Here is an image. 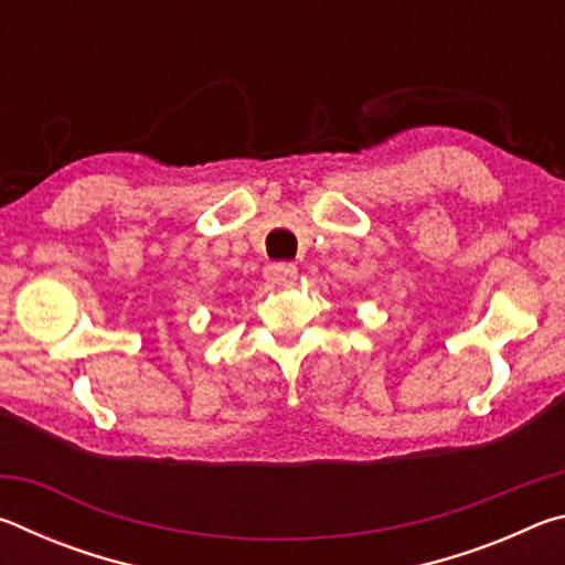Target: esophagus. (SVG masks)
Returning <instances> with one entry per match:
<instances>
[{
	"label": "esophagus",
	"instance_id": "34e87169",
	"mask_svg": "<svg viewBox=\"0 0 565 565\" xmlns=\"http://www.w3.org/2000/svg\"><path fill=\"white\" fill-rule=\"evenodd\" d=\"M271 276L276 284L281 286H294L296 276H299V269H296V264H289V262H281V264H274L271 266Z\"/></svg>",
	"mask_w": 565,
	"mask_h": 565
}]
</instances>
